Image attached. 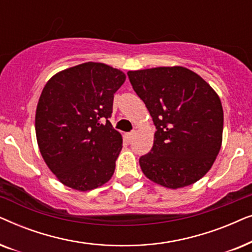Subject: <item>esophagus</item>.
<instances>
[{
	"instance_id": "34e87169",
	"label": "esophagus",
	"mask_w": 252,
	"mask_h": 252,
	"mask_svg": "<svg viewBox=\"0 0 252 252\" xmlns=\"http://www.w3.org/2000/svg\"><path fill=\"white\" fill-rule=\"evenodd\" d=\"M134 136H135V132H130V133H127L125 135V139L127 140V142H130L134 139Z\"/></svg>"
}]
</instances>
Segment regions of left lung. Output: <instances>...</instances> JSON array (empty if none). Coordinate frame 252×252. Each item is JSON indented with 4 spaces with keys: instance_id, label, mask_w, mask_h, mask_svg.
Returning a JSON list of instances; mask_svg holds the SVG:
<instances>
[{
    "instance_id": "8db88e82",
    "label": "left lung",
    "mask_w": 252,
    "mask_h": 252,
    "mask_svg": "<svg viewBox=\"0 0 252 252\" xmlns=\"http://www.w3.org/2000/svg\"><path fill=\"white\" fill-rule=\"evenodd\" d=\"M133 89L156 126L143 174L170 189L195 184L210 171L222 142L223 110L218 94L184 66L128 71Z\"/></svg>"
}]
</instances>
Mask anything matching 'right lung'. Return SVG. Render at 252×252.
I'll return each instance as SVG.
<instances>
[{
	"mask_svg": "<svg viewBox=\"0 0 252 252\" xmlns=\"http://www.w3.org/2000/svg\"><path fill=\"white\" fill-rule=\"evenodd\" d=\"M123 71L87 62L51 77L37 102L35 133L41 156L58 180L78 191L106 184L123 137L108 118Z\"/></svg>",
	"mask_w": 252,
	"mask_h": 252,
	"instance_id": "1",
	"label": "right lung"
}]
</instances>
